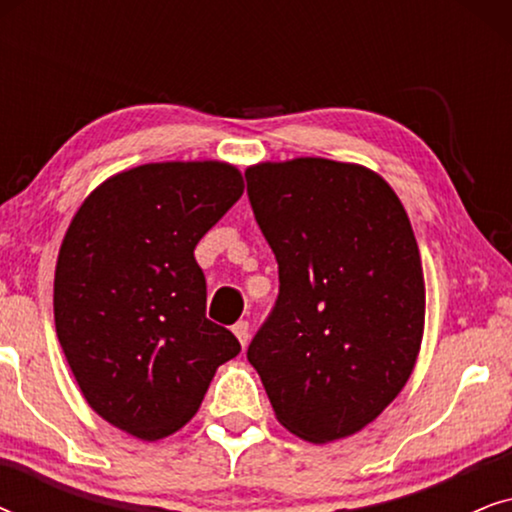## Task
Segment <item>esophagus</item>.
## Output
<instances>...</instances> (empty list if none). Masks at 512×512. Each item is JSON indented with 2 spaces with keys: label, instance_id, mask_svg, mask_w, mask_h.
I'll return each mask as SVG.
<instances>
[{
  "label": "esophagus",
  "instance_id": "obj_1",
  "mask_svg": "<svg viewBox=\"0 0 512 512\" xmlns=\"http://www.w3.org/2000/svg\"><path fill=\"white\" fill-rule=\"evenodd\" d=\"M233 333H235V338L240 340L242 347L249 345V338H251V335H249V321H244V319L237 321V324L233 326Z\"/></svg>",
  "mask_w": 512,
  "mask_h": 512
}]
</instances>
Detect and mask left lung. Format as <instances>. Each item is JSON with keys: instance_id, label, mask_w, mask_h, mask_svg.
I'll return each instance as SVG.
<instances>
[{"instance_id": "1", "label": "left lung", "mask_w": 512, "mask_h": 512, "mask_svg": "<svg viewBox=\"0 0 512 512\" xmlns=\"http://www.w3.org/2000/svg\"><path fill=\"white\" fill-rule=\"evenodd\" d=\"M251 209L279 296L247 359L277 422L310 443L361 431L401 394L424 335V272L387 181L328 158L258 163Z\"/></svg>"}]
</instances>
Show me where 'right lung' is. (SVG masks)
Wrapping results in <instances>:
<instances>
[{
	"instance_id": "1",
	"label": "right lung",
	"mask_w": 512,
	"mask_h": 512,
	"mask_svg": "<svg viewBox=\"0 0 512 512\" xmlns=\"http://www.w3.org/2000/svg\"><path fill=\"white\" fill-rule=\"evenodd\" d=\"M242 193V172L221 160L139 165L102 181L60 244L62 352L90 408L139 440L179 431L216 368L240 354L235 335L205 317L193 249Z\"/></svg>"
}]
</instances>
